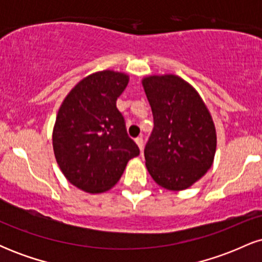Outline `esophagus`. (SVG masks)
<instances>
[{
	"label": "esophagus",
	"instance_id": "esophagus-1",
	"mask_svg": "<svg viewBox=\"0 0 262 262\" xmlns=\"http://www.w3.org/2000/svg\"><path fill=\"white\" fill-rule=\"evenodd\" d=\"M135 143L138 144V146H139V149L141 150V151H143V146H144V140H143V138H141V137L135 138Z\"/></svg>",
	"mask_w": 262,
	"mask_h": 262
}]
</instances>
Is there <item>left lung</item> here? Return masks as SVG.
<instances>
[{
	"instance_id": "8db88e82",
	"label": "left lung",
	"mask_w": 262,
	"mask_h": 262,
	"mask_svg": "<svg viewBox=\"0 0 262 262\" xmlns=\"http://www.w3.org/2000/svg\"><path fill=\"white\" fill-rule=\"evenodd\" d=\"M154 117L144 149L154 181L170 191L188 188L210 169L217 146L214 123L196 90L176 75L143 80Z\"/></svg>"
}]
</instances>
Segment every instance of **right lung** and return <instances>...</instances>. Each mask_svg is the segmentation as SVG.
I'll return each instance as SVG.
<instances>
[{
	"instance_id": "add662e5",
	"label": "right lung",
	"mask_w": 262,
	"mask_h": 262,
	"mask_svg": "<svg viewBox=\"0 0 262 262\" xmlns=\"http://www.w3.org/2000/svg\"><path fill=\"white\" fill-rule=\"evenodd\" d=\"M125 74L104 70L80 81L60 107L53 132L56 162L69 182L90 193L112 188L140 150L125 128L117 98Z\"/></svg>"
}]
</instances>
